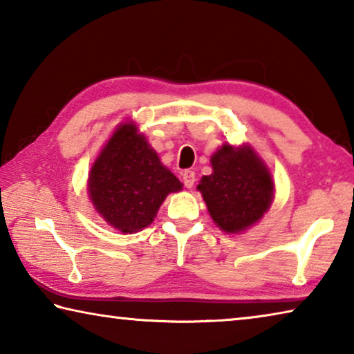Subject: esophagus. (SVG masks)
I'll return each mask as SVG.
<instances>
[{"label": "esophagus", "mask_w": 354, "mask_h": 354, "mask_svg": "<svg viewBox=\"0 0 354 354\" xmlns=\"http://www.w3.org/2000/svg\"><path fill=\"white\" fill-rule=\"evenodd\" d=\"M183 183H184V185H185V187H187V189L194 187V184H195V171L185 170V171L183 173Z\"/></svg>", "instance_id": "1"}]
</instances>
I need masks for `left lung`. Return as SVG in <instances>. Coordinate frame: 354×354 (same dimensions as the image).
<instances>
[{"instance_id": "1", "label": "left lung", "mask_w": 354, "mask_h": 354, "mask_svg": "<svg viewBox=\"0 0 354 354\" xmlns=\"http://www.w3.org/2000/svg\"><path fill=\"white\" fill-rule=\"evenodd\" d=\"M212 175L203 176L201 192L214 223L239 234L257 223L273 201L274 183L267 165L248 145L223 143L211 158Z\"/></svg>"}]
</instances>
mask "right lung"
<instances>
[{"label": "right lung", "instance_id": "add662e5", "mask_svg": "<svg viewBox=\"0 0 354 354\" xmlns=\"http://www.w3.org/2000/svg\"><path fill=\"white\" fill-rule=\"evenodd\" d=\"M181 189V181L131 122L113 131L88 173L95 209L123 234L151 225L167 195Z\"/></svg>", "mask_w": 354, "mask_h": 354}]
</instances>
